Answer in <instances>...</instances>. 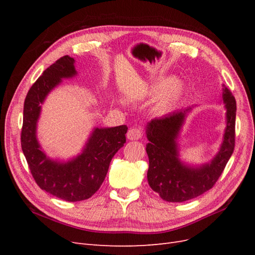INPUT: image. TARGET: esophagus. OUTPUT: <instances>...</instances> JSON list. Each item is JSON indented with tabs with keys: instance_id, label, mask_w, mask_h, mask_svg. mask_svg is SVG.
Listing matches in <instances>:
<instances>
[{
	"instance_id": "esophagus-1",
	"label": "esophagus",
	"mask_w": 255,
	"mask_h": 255,
	"mask_svg": "<svg viewBox=\"0 0 255 255\" xmlns=\"http://www.w3.org/2000/svg\"><path fill=\"white\" fill-rule=\"evenodd\" d=\"M128 139L129 140H138L142 137V128L140 127L130 128L127 134Z\"/></svg>"
}]
</instances>
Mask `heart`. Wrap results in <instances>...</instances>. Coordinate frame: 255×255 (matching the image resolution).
Wrapping results in <instances>:
<instances>
[{"mask_svg":"<svg viewBox=\"0 0 255 255\" xmlns=\"http://www.w3.org/2000/svg\"><path fill=\"white\" fill-rule=\"evenodd\" d=\"M165 87V84H161L154 88L155 91H159ZM183 92V85L180 82H172L168 85L166 91L164 92L163 97H161L160 101L158 102L156 110L159 113H164L168 110H170L171 107L176 103L177 100L180 99Z\"/></svg>","mask_w":255,"mask_h":255,"instance_id":"1","label":"heart"}]
</instances>
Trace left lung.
<instances>
[{"label": "left lung", "instance_id": "obj_1", "mask_svg": "<svg viewBox=\"0 0 255 255\" xmlns=\"http://www.w3.org/2000/svg\"><path fill=\"white\" fill-rule=\"evenodd\" d=\"M223 102L227 107V128L219 153L211 161L199 168L184 166L177 158L176 136L186 111L173 112L155 118L146 127L149 156L146 173L150 187L167 202H184L197 198L214 187L235 148L236 101L227 87L223 88Z\"/></svg>", "mask_w": 255, "mask_h": 255}]
</instances>
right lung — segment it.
Listing matches in <instances>:
<instances>
[{"label":"right lung","instance_id":"add662e5","mask_svg":"<svg viewBox=\"0 0 255 255\" xmlns=\"http://www.w3.org/2000/svg\"><path fill=\"white\" fill-rule=\"evenodd\" d=\"M73 64L72 57H60L33 84L24 101L21 129L22 151L35 182L42 190L68 202L89 199L99 190L112 158L127 141L128 132L127 126L96 128L81 155L65 164L45 156L36 139L40 104L61 79L75 75Z\"/></svg>","mask_w":255,"mask_h":255}]
</instances>
